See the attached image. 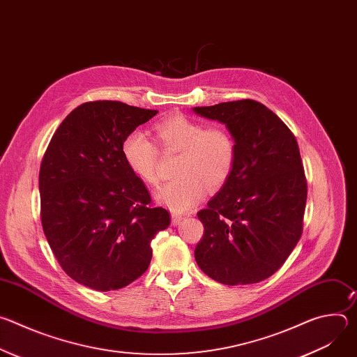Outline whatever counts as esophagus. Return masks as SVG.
<instances>
[{
    "label": "esophagus",
    "mask_w": 357,
    "mask_h": 357,
    "mask_svg": "<svg viewBox=\"0 0 357 357\" xmlns=\"http://www.w3.org/2000/svg\"><path fill=\"white\" fill-rule=\"evenodd\" d=\"M171 219H172V225H174V226H178V225L183 220V218H182L181 215H175V213H172Z\"/></svg>",
    "instance_id": "esophagus-1"
}]
</instances>
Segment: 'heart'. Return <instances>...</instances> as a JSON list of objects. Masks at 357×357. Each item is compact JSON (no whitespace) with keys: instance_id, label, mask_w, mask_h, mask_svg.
Wrapping results in <instances>:
<instances>
[{"instance_id":"1","label":"heart","mask_w":357,"mask_h":357,"mask_svg":"<svg viewBox=\"0 0 357 357\" xmlns=\"http://www.w3.org/2000/svg\"><path fill=\"white\" fill-rule=\"evenodd\" d=\"M157 142L164 154H178L171 182L155 192V199L175 213L193 209L208 189L218 190L229 179L236 144L231 134L219 126L205 124L172 114L154 126ZM121 155L130 171L146 185L155 186L158 175V148L144 132H128L121 142Z\"/></svg>"}]
</instances>
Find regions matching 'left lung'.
Segmentation results:
<instances>
[{
    "mask_svg": "<svg viewBox=\"0 0 357 357\" xmlns=\"http://www.w3.org/2000/svg\"><path fill=\"white\" fill-rule=\"evenodd\" d=\"M192 110L225 124L236 144L229 179L197 213L205 234L195 260L218 282H260L285 263L302 233L307 181L296 139L254 100Z\"/></svg>",
    "mask_w": 357,
    "mask_h": 357,
    "instance_id": "8db88e82",
    "label": "left lung"
}]
</instances>
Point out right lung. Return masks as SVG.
I'll return each instance as SVG.
<instances>
[{
  "mask_svg": "<svg viewBox=\"0 0 357 357\" xmlns=\"http://www.w3.org/2000/svg\"><path fill=\"white\" fill-rule=\"evenodd\" d=\"M157 113L110 100L80 105L43 155V233L65 273L91 289H120L141 277L151 240L171 223L121 155L124 137Z\"/></svg>",
  "mask_w": 357,
  "mask_h": 357,
  "instance_id": "1",
  "label": "right lung"
}]
</instances>
